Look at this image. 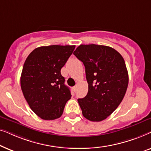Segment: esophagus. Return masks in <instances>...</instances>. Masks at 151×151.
I'll return each mask as SVG.
<instances>
[{
  "label": "esophagus",
  "mask_w": 151,
  "mask_h": 151,
  "mask_svg": "<svg viewBox=\"0 0 151 151\" xmlns=\"http://www.w3.org/2000/svg\"><path fill=\"white\" fill-rule=\"evenodd\" d=\"M76 88H77V86H74L73 87V91H76Z\"/></svg>",
  "instance_id": "1"
}]
</instances>
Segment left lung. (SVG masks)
Listing matches in <instances>:
<instances>
[{
	"instance_id": "1",
	"label": "left lung",
	"mask_w": 151,
	"mask_h": 151,
	"mask_svg": "<svg viewBox=\"0 0 151 151\" xmlns=\"http://www.w3.org/2000/svg\"><path fill=\"white\" fill-rule=\"evenodd\" d=\"M73 54L83 63L88 84L87 95L78 99L83 116L100 122L107 118L122 101L129 84L123 57L112 47L80 45Z\"/></svg>"
}]
</instances>
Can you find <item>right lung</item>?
Here are the masks:
<instances>
[{
	"label": "right lung",
	"mask_w": 151,
	"mask_h": 151,
	"mask_svg": "<svg viewBox=\"0 0 151 151\" xmlns=\"http://www.w3.org/2000/svg\"><path fill=\"white\" fill-rule=\"evenodd\" d=\"M75 45H50L35 49L24 62L20 86L29 106L41 119L53 120L63 115L71 98L60 70Z\"/></svg>",
	"instance_id": "right-lung-1"
}]
</instances>
